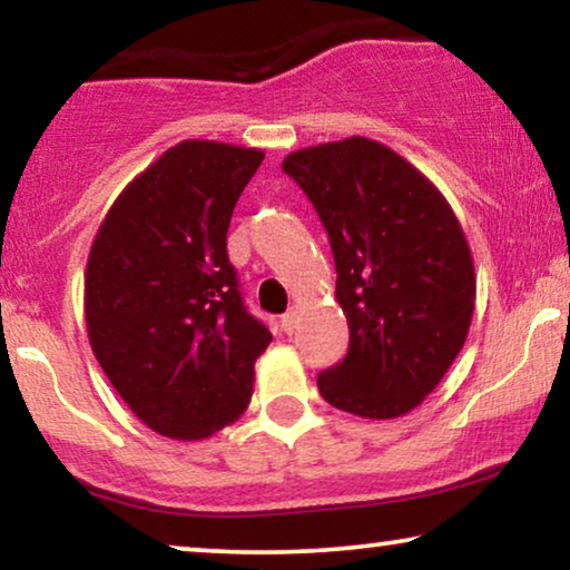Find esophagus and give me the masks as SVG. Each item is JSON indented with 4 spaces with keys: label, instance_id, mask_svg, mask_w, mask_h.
I'll return each instance as SVG.
<instances>
[{
    "label": "esophagus",
    "instance_id": "34e87169",
    "mask_svg": "<svg viewBox=\"0 0 570 570\" xmlns=\"http://www.w3.org/2000/svg\"><path fill=\"white\" fill-rule=\"evenodd\" d=\"M295 326H298V311L291 308V311H287V314L283 316V332H285V334H293Z\"/></svg>",
    "mask_w": 570,
    "mask_h": 570
}]
</instances>
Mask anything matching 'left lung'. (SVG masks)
I'll return each mask as SVG.
<instances>
[{
    "mask_svg": "<svg viewBox=\"0 0 570 570\" xmlns=\"http://www.w3.org/2000/svg\"><path fill=\"white\" fill-rule=\"evenodd\" d=\"M337 267L350 345L318 373L332 407L392 420L415 410L456 361L474 311V264L443 194L402 155L365 137L291 153Z\"/></svg>",
    "mask_w": 570,
    "mask_h": 570,
    "instance_id": "1",
    "label": "left lung"
}]
</instances>
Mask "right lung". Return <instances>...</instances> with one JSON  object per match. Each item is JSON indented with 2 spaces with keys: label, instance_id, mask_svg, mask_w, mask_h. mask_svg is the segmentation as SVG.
<instances>
[{
  "label": "right lung",
  "instance_id": "add662e5",
  "mask_svg": "<svg viewBox=\"0 0 570 570\" xmlns=\"http://www.w3.org/2000/svg\"><path fill=\"white\" fill-rule=\"evenodd\" d=\"M264 153L186 139L119 194L85 272L90 347L129 410L168 439L244 415L272 334L244 306L225 236Z\"/></svg>",
  "mask_w": 570,
  "mask_h": 570
}]
</instances>
